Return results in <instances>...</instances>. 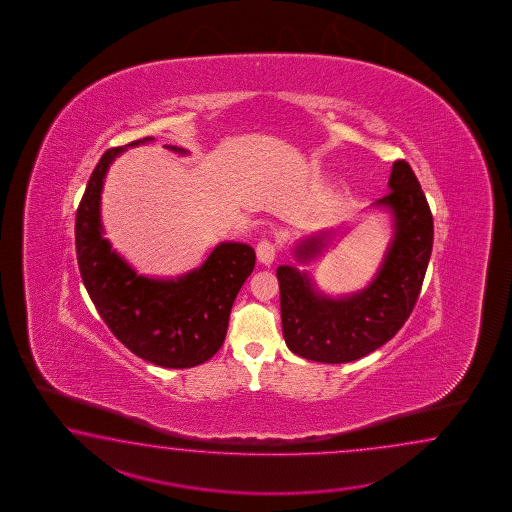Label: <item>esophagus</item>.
Instances as JSON below:
<instances>
[{"label":"esophagus","mask_w":512,"mask_h":512,"mask_svg":"<svg viewBox=\"0 0 512 512\" xmlns=\"http://www.w3.org/2000/svg\"><path fill=\"white\" fill-rule=\"evenodd\" d=\"M256 256H258V261L263 263V265H271L274 258H276L274 243L269 240L260 241L258 247H256Z\"/></svg>","instance_id":"34e87169"}]
</instances>
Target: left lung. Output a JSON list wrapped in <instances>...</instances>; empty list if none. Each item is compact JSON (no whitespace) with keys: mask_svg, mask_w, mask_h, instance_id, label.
<instances>
[{"mask_svg":"<svg viewBox=\"0 0 512 512\" xmlns=\"http://www.w3.org/2000/svg\"><path fill=\"white\" fill-rule=\"evenodd\" d=\"M390 194L373 203L393 219V238L381 267L364 289L344 296L318 291L309 272L280 265L283 338L298 357L324 364L362 359L404 326L414 309L434 243V219L406 161L393 163ZM331 232L298 241L294 258L309 263L324 251Z\"/></svg>","mask_w":512,"mask_h":512,"instance_id":"obj_1","label":"left lung"}]
</instances>
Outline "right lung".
Segmentation results:
<instances>
[{
  "label": "right lung",
  "mask_w": 512,
  "mask_h": 512,
  "mask_svg": "<svg viewBox=\"0 0 512 512\" xmlns=\"http://www.w3.org/2000/svg\"><path fill=\"white\" fill-rule=\"evenodd\" d=\"M144 137L102 155L87 181L75 221L78 269L87 293L111 333L135 353L163 368H192L218 353L227 337L232 304L251 276V245L223 241L194 271L177 278L137 274L104 238L100 196L109 164ZM188 153L177 146H164Z\"/></svg>",
  "instance_id": "right-lung-1"
}]
</instances>
